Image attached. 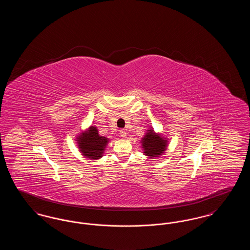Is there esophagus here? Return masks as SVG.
Returning a JSON list of instances; mask_svg holds the SVG:
<instances>
[{"instance_id": "esophagus-1", "label": "esophagus", "mask_w": 250, "mask_h": 250, "mask_svg": "<svg viewBox=\"0 0 250 250\" xmlns=\"http://www.w3.org/2000/svg\"><path fill=\"white\" fill-rule=\"evenodd\" d=\"M120 135H121V137H123V138H126V137H127V133H126V131L125 130V129L120 130Z\"/></svg>"}]
</instances>
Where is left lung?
I'll use <instances>...</instances> for the list:
<instances>
[{"label":"left lung","instance_id":"1","mask_svg":"<svg viewBox=\"0 0 250 250\" xmlns=\"http://www.w3.org/2000/svg\"><path fill=\"white\" fill-rule=\"evenodd\" d=\"M168 141L161 134L155 133L153 127L146 131L142 140V148L143 154L150 158L160 156L167 150Z\"/></svg>","mask_w":250,"mask_h":250}]
</instances>
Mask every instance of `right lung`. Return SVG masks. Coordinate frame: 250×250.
Returning <instances> with one entry per match:
<instances>
[{
    "label": "right lung",
    "mask_w": 250,
    "mask_h": 250,
    "mask_svg": "<svg viewBox=\"0 0 250 250\" xmlns=\"http://www.w3.org/2000/svg\"><path fill=\"white\" fill-rule=\"evenodd\" d=\"M76 141L81 154L92 160H97L102 157L109 142L107 138L98 134L97 128L94 125H91L87 130L82 132L77 137Z\"/></svg>",
    "instance_id": "add662e5"
}]
</instances>
